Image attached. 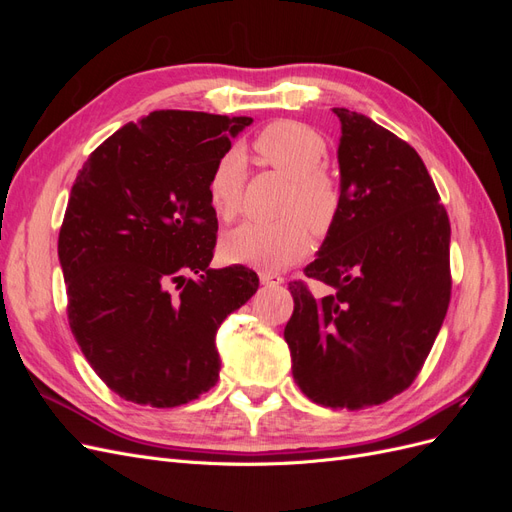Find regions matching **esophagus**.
<instances>
[{"instance_id": "obj_1", "label": "esophagus", "mask_w": 512, "mask_h": 512, "mask_svg": "<svg viewBox=\"0 0 512 512\" xmlns=\"http://www.w3.org/2000/svg\"><path fill=\"white\" fill-rule=\"evenodd\" d=\"M258 277H260V284H265V286H280V284H284V277L275 275V273H265V271H262Z\"/></svg>"}]
</instances>
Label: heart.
Listing matches in <instances>:
<instances>
[{
	"instance_id": "b5f03b06",
	"label": "heart",
	"mask_w": 512,
	"mask_h": 512,
	"mask_svg": "<svg viewBox=\"0 0 512 512\" xmlns=\"http://www.w3.org/2000/svg\"><path fill=\"white\" fill-rule=\"evenodd\" d=\"M256 156L280 170L290 181L277 222H245L224 232L220 256L230 265H247L260 271H280L299 260L312 247V228L329 232L342 211V192L320 170L327 158V141L314 128L299 121H273L254 141ZM245 160L239 151H228L215 162L207 198L213 213L232 220L241 209ZM313 226L309 227L308 224Z\"/></svg>"
}]
</instances>
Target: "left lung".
<instances>
[{
  "mask_svg": "<svg viewBox=\"0 0 512 512\" xmlns=\"http://www.w3.org/2000/svg\"><path fill=\"white\" fill-rule=\"evenodd\" d=\"M342 211L305 275L284 329L292 378L324 408L361 410L406 391L451 301V224L421 156L367 115L333 108Z\"/></svg>",
  "mask_w": 512,
  "mask_h": 512,
  "instance_id": "8db88e82",
  "label": "left lung"
}]
</instances>
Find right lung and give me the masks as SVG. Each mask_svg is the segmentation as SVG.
Instances as JSON below:
<instances>
[{
    "label": "right lung",
    "instance_id": "add662e5",
    "mask_svg": "<svg viewBox=\"0 0 512 512\" xmlns=\"http://www.w3.org/2000/svg\"><path fill=\"white\" fill-rule=\"evenodd\" d=\"M250 123L153 111L108 136L72 185L57 245L70 329L126 401L175 408L220 378L215 333L258 277L209 267L218 218L207 181Z\"/></svg>",
    "mask_w": 512,
    "mask_h": 512
}]
</instances>
